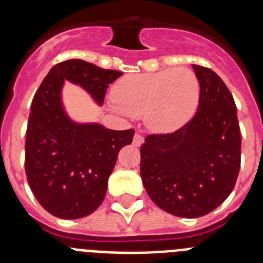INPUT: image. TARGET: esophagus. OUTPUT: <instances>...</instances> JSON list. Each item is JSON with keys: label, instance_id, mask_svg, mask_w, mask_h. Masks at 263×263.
Masks as SVG:
<instances>
[{"label": "esophagus", "instance_id": "obj_1", "mask_svg": "<svg viewBox=\"0 0 263 263\" xmlns=\"http://www.w3.org/2000/svg\"><path fill=\"white\" fill-rule=\"evenodd\" d=\"M142 143H143V137L141 136V134H138V133L134 134V137H133V145L138 147V146H141V145H142Z\"/></svg>", "mask_w": 263, "mask_h": 263}]
</instances>
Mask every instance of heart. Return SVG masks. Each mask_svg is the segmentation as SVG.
<instances>
[{"label":"heart","instance_id":"1","mask_svg":"<svg viewBox=\"0 0 263 263\" xmlns=\"http://www.w3.org/2000/svg\"><path fill=\"white\" fill-rule=\"evenodd\" d=\"M109 109L125 118L143 115L155 133H171L191 120L199 105L200 84L185 67L121 78L111 90Z\"/></svg>","mask_w":263,"mask_h":263}]
</instances>
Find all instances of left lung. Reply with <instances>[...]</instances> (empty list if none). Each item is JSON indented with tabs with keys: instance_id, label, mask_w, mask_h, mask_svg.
<instances>
[{
	"instance_id": "1",
	"label": "left lung",
	"mask_w": 263,
	"mask_h": 263,
	"mask_svg": "<svg viewBox=\"0 0 263 263\" xmlns=\"http://www.w3.org/2000/svg\"><path fill=\"white\" fill-rule=\"evenodd\" d=\"M200 84L196 115L171 134H152L141 146V178L150 199L174 216L196 218L233 191L241 163L236 104L221 78L195 66Z\"/></svg>"
}]
</instances>
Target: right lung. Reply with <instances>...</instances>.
<instances>
[{"label": "right lung", "mask_w": 263, "mask_h": 263, "mask_svg": "<svg viewBox=\"0 0 263 263\" xmlns=\"http://www.w3.org/2000/svg\"><path fill=\"white\" fill-rule=\"evenodd\" d=\"M122 72L69 59L50 69L31 104L26 133L27 182L51 215L66 220L90 215L103 203L120 150L134 130L106 129L97 122H76L62 101L64 81L79 85L103 105L109 84Z\"/></svg>", "instance_id": "add662e5"}]
</instances>
